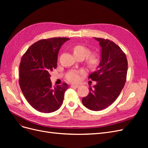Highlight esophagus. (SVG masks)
Masks as SVG:
<instances>
[{
    "label": "esophagus",
    "mask_w": 148,
    "mask_h": 148,
    "mask_svg": "<svg viewBox=\"0 0 148 148\" xmlns=\"http://www.w3.org/2000/svg\"><path fill=\"white\" fill-rule=\"evenodd\" d=\"M70 86H71V88H77L79 87V86L77 84H71Z\"/></svg>",
    "instance_id": "34e87169"
}]
</instances>
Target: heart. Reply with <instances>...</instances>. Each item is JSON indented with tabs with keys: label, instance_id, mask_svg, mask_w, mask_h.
I'll use <instances>...</instances> for the list:
<instances>
[{
	"label": "heart",
	"instance_id": "heart-1",
	"mask_svg": "<svg viewBox=\"0 0 148 148\" xmlns=\"http://www.w3.org/2000/svg\"><path fill=\"white\" fill-rule=\"evenodd\" d=\"M73 52L74 55L77 57H81L84 58L86 56V63L92 68L96 66L99 64L101 60L99 53L97 52H91L89 53V49L86 46L83 45H76L73 47ZM84 74H85V71L83 70L71 71L67 75L66 80L70 83H78L80 81L82 76Z\"/></svg>",
	"mask_w": 148,
	"mask_h": 148
}]
</instances>
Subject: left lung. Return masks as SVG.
<instances>
[{
	"label": "left lung",
	"mask_w": 148,
	"mask_h": 148,
	"mask_svg": "<svg viewBox=\"0 0 148 148\" xmlns=\"http://www.w3.org/2000/svg\"><path fill=\"white\" fill-rule=\"evenodd\" d=\"M101 47V59L97 69L88 78L97 82L94 89L82 99L92 110L105 109L117 99L126 82L128 62L120 47L109 39L95 38Z\"/></svg>",
	"instance_id": "obj_1"
}]
</instances>
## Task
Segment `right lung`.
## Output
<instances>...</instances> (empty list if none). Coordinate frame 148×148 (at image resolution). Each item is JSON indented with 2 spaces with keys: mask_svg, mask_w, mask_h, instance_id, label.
<instances>
[{
  "mask_svg": "<svg viewBox=\"0 0 148 148\" xmlns=\"http://www.w3.org/2000/svg\"><path fill=\"white\" fill-rule=\"evenodd\" d=\"M66 38L41 39L32 44L21 57L19 84L26 99L34 109L51 113L63 103L68 84L52 87L50 72L57 68L58 53Z\"/></svg>",
  "mask_w": 148,
  "mask_h": 148,
  "instance_id": "obj_1",
  "label": "right lung"
}]
</instances>
